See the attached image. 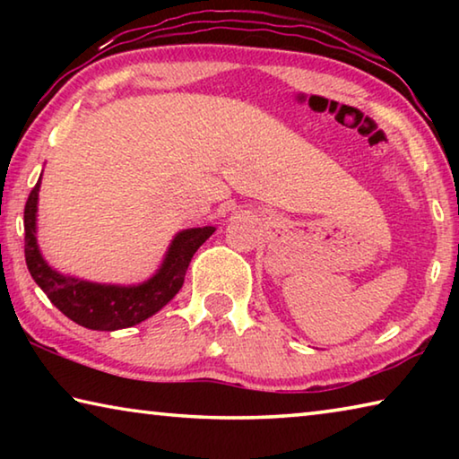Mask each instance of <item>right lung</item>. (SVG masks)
I'll return each mask as SVG.
<instances>
[{
    "label": "right lung",
    "instance_id": "right-lung-1",
    "mask_svg": "<svg viewBox=\"0 0 459 459\" xmlns=\"http://www.w3.org/2000/svg\"><path fill=\"white\" fill-rule=\"evenodd\" d=\"M38 190H40V180L30 192L24 208V253L28 271L62 314L89 330L113 332L129 328L160 312L182 290L194 253L214 232V227L182 230L169 245L164 265L150 281L142 285L117 287L79 281V279L52 271L38 251L34 237Z\"/></svg>",
    "mask_w": 459,
    "mask_h": 459
}]
</instances>
